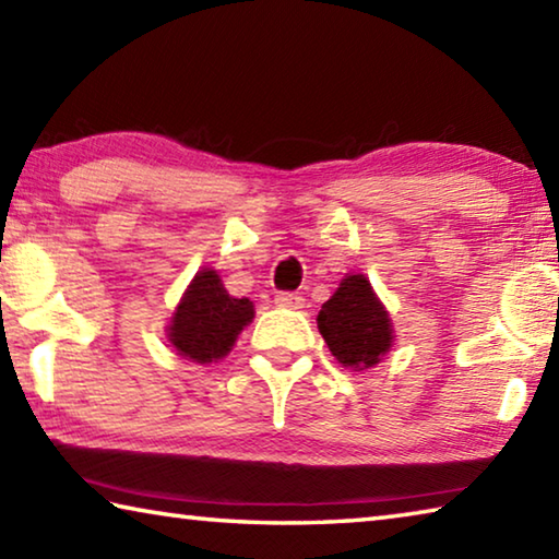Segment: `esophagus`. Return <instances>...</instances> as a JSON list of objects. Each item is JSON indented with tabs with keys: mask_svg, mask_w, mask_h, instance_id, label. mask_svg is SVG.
<instances>
[{
	"mask_svg": "<svg viewBox=\"0 0 559 559\" xmlns=\"http://www.w3.org/2000/svg\"><path fill=\"white\" fill-rule=\"evenodd\" d=\"M276 306L278 308H288V310H300L302 306H306V300H302L300 296H296V293H278Z\"/></svg>",
	"mask_w": 559,
	"mask_h": 559,
	"instance_id": "1",
	"label": "esophagus"
}]
</instances>
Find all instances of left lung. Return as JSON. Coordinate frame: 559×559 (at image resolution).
<instances>
[{"mask_svg": "<svg viewBox=\"0 0 559 559\" xmlns=\"http://www.w3.org/2000/svg\"><path fill=\"white\" fill-rule=\"evenodd\" d=\"M318 330L340 365L370 370L394 345L390 310L362 273H347L318 313Z\"/></svg>", "mask_w": 559, "mask_h": 559, "instance_id": "1", "label": "left lung"}]
</instances>
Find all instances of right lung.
Masks as SVG:
<instances>
[{"instance_id": "add662e5", "label": "right lung", "mask_w": 559, "mask_h": 559, "mask_svg": "<svg viewBox=\"0 0 559 559\" xmlns=\"http://www.w3.org/2000/svg\"><path fill=\"white\" fill-rule=\"evenodd\" d=\"M257 310L249 298H234L222 276L204 266L194 273L167 323V343L179 357L210 365L231 353L236 337Z\"/></svg>"}]
</instances>
